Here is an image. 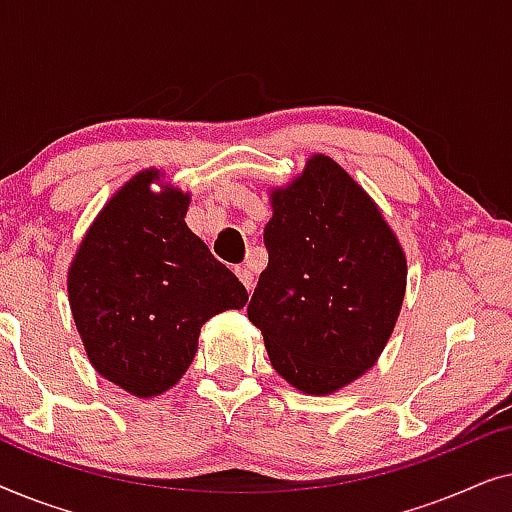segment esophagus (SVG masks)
Wrapping results in <instances>:
<instances>
[{
  "label": "esophagus",
  "instance_id": "34e87169",
  "mask_svg": "<svg viewBox=\"0 0 512 512\" xmlns=\"http://www.w3.org/2000/svg\"><path fill=\"white\" fill-rule=\"evenodd\" d=\"M235 272H237V277H240V282L244 284V289H247V291L254 289V272L247 270V268H237Z\"/></svg>",
  "mask_w": 512,
  "mask_h": 512
}]
</instances>
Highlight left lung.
Returning <instances> with one entry per match:
<instances>
[{"label": "left lung", "instance_id": "8db88e82", "mask_svg": "<svg viewBox=\"0 0 512 512\" xmlns=\"http://www.w3.org/2000/svg\"><path fill=\"white\" fill-rule=\"evenodd\" d=\"M270 205V258L249 321L291 387L333 394L387 347L405 298V251L375 200L324 153L272 188Z\"/></svg>", "mask_w": 512, "mask_h": 512}]
</instances>
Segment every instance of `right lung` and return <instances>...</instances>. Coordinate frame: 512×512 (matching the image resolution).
Returning <instances> with one entry per match:
<instances>
[{
  "mask_svg": "<svg viewBox=\"0 0 512 512\" xmlns=\"http://www.w3.org/2000/svg\"><path fill=\"white\" fill-rule=\"evenodd\" d=\"M151 167L111 195L67 272L69 307L88 361L137 398L172 389L214 314L247 305V289L186 226L191 195L153 191Z\"/></svg>",
  "mask_w": 512,
  "mask_h": 512,
  "instance_id": "add662e5",
  "label": "right lung"
}]
</instances>
